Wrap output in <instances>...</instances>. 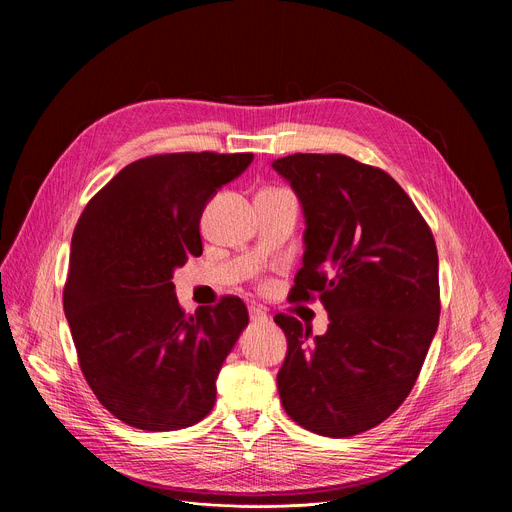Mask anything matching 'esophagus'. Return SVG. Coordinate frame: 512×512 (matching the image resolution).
Wrapping results in <instances>:
<instances>
[{
	"label": "esophagus",
	"instance_id": "esophagus-1",
	"mask_svg": "<svg viewBox=\"0 0 512 512\" xmlns=\"http://www.w3.org/2000/svg\"><path fill=\"white\" fill-rule=\"evenodd\" d=\"M249 317H251L253 324H267L265 311H261V309H257V307H251V309H249Z\"/></svg>",
	"mask_w": 512,
	"mask_h": 512
}]
</instances>
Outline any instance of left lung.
I'll return each mask as SVG.
<instances>
[{
    "label": "left lung",
    "mask_w": 512,
    "mask_h": 512,
    "mask_svg": "<svg viewBox=\"0 0 512 512\" xmlns=\"http://www.w3.org/2000/svg\"><path fill=\"white\" fill-rule=\"evenodd\" d=\"M272 168L305 215L292 301L324 303L328 332L276 315L288 355L278 392L292 421L346 438L388 419L411 392L440 319L434 234L400 184L346 155L294 153Z\"/></svg>",
    "instance_id": "left-lung-1"
}]
</instances>
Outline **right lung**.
Here are the masks:
<instances>
[{
	"instance_id": "1",
	"label": "right lung",
	"mask_w": 512,
	"mask_h": 512,
	"mask_svg": "<svg viewBox=\"0 0 512 512\" xmlns=\"http://www.w3.org/2000/svg\"><path fill=\"white\" fill-rule=\"evenodd\" d=\"M253 153H166L134 161L89 201L72 234L64 313L78 363L120 421L170 432L215 405V380L249 326L238 297L186 315L174 272L203 253L199 222Z\"/></svg>"
}]
</instances>
